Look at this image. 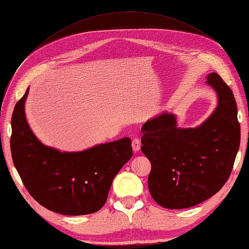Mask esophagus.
<instances>
[{
    "label": "esophagus",
    "instance_id": "esophagus-1",
    "mask_svg": "<svg viewBox=\"0 0 249 249\" xmlns=\"http://www.w3.org/2000/svg\"><path fill=\"white\" fill-rule=\"evenodd\" d=\"M132 146H133V150H134V152H135V153H137L138 150L140 149V146H141L140 140H139V139H137V138L133 139V141H132Z\"/></svg>",
    "mask_w": 249,
    "mask_h": 249
}]
</instances>
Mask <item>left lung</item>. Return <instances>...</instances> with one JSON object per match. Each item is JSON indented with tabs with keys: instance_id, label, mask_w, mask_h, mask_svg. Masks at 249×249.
<instances>
[{
	"instance_id": "1",
	"label": "left lung",
	"mask_w": 249,
	"mask_h": 249,
	"mask_svg": "<svg viewBox=\"0 0 249 249\" xmlns=\"http://www.w3.org/2000/svg\"><path fill=\"white\" fill-rule=\"evenodd\" d=\"M206 79L218 104L200 125L178 127L177 116L163 112L141 127V150L152 164L148 190L163 208H190L213 196L228 180L239 150L235 97L216 72Z\"/></svg>"
}]
</instances>
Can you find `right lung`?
Listing matches in <instances>:
<instances>
[{"label":"right lung","instance_id":"1","mask_svg":"<svg viewBox=\"0 0 249 249\" xmlns=\"http://www.w3.org/2000/svg\"><path fill=\"white\" fill-rule=\"evenodd\" d=\"M29 87L11 119V155L31 196L62 215L91 214L106 203L113 178L133 156L131 139L102 143L82 152L44 145L29 126L25 103Z\"/></svg>","mask_w":249,"mask_h":249}]
</instances>
